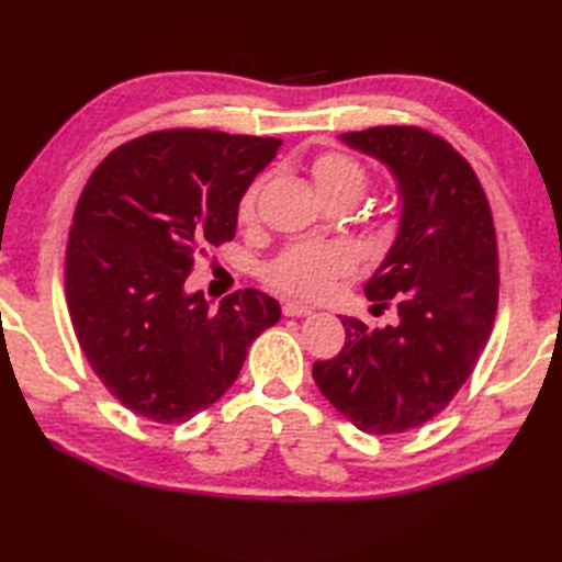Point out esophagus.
Listing matches in <instances>:
<instances>
[{"label": "esophagus", "instance_id": "34e87169", "mask_svg": "<svg viewBox=\"0 0 562 562\" xmlns=\"http://www.w3.org/2000/svg\"><path fill=\"white\" fill-rule=\"evenodd\" d=\"M282 314L284 316H308L312 314V306H304L300 302H288L282 306Z\"/></svg>", "mask_w": 562, "mask_h": 562}]
</instances>
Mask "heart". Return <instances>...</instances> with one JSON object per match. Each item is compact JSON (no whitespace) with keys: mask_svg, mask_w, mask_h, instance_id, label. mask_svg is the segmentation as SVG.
Masks as SVG:
<instances>
[{"mask_svg":"<svg viewBox=\"0 0 562 562\" xmlns=\"http://www.w3.org/2000/svg\"><path fill=\"white\" fill-rule=\"evenodd\" d=\"M312 178L316 193L324 198H352L357 200L367 188V169L350 154L326 151L312 164ZM260 183L250 186L238 202V220L248 222L256 214ZM355 250L340 241H304L290 246L274 258L266 280L280 292L296 296H318L330 290L340 274L355 268Z\"/></svg>","mask_w":562,"mask_h":562,"instance_id":"obj_1","label":"heart"}]
</instances>
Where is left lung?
I'll use <instances>...</instances> for the list:
<instances>
[{
    "label": "left lung",
    "mask_w": 562,
    "mask_h": 562,
    "mask_svg": "<svg viewBox=\"0 0 562 562\" xmlns=\"http://www.w3.org/2000/svg\"><path fill=\"white\" fill-rule=\"evenodd\" d=\"M342 145L386 166L398 190V229L364 294L396 324L342 316L345 348L314 364L333 408L372 435L405 432L453 398L491 336L497 241L479 176L449 142L420 127H369Z\"/></svg>",
    "instance_id": "left-lung-1"
}]
</instances>
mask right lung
<instances>
[{
  "label": "right lung",
  "instance_id": "right-lung-1",
  "mask_svg": "<svg viewBox=\"0 0 562 562\" xmlns=\"http://www.w3.org/2000/svg\"><path fill=\"white\" fill-rule=\"evenodd\" d=\"M280 145L166 130L113 149L81 190L65 260L71 326L103 386L151 423H186L222 398L280 321L266 292L214 308L186 288L200 250L234 238L238 202Z\"/></svg>",
  "mask_w": 562,
  "mask_h": 562
}]
</instances>
